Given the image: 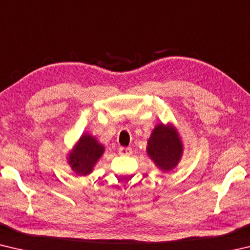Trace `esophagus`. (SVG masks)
<instances>
[{"mask_svg":"<svg viewBox=\"0 0 250 250\" xmlns=\"http://www.w3.org/2000/svg\"><path fill=\"white\" fill-rule=\"evenodd\" d=\"M119 153L122 155H128L131 153V147H125V146H120L119 149Z\"/></svg>","mask_w":250,"mask_h":250,"instance_id":"obj_1","label":"esophagus"}]
</instances>
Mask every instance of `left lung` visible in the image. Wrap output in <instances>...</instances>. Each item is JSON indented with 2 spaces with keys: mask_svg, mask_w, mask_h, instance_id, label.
Here are the masks:
<instances>
[{
  "mask_svg": "<svg viewBox=\"0 0 250 250\" xmlns=\"http://www.w3.org/2000/svg\"><path fill=\"white\" fill-rule=\"evenodd\" d=\"M146 151L161 170H172L182 155V143L175 129L159 125L152 132Z\"/></svg>",
  "mask_w": 250,
  "mask_h": 250,
  "instance_id": "1",
  "label": "left lung"
}]
</instances>
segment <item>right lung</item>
Segmentation results:
<instances>
[{"label": "right lung", "instance_id": "1", "mask_svg": "<svg viewBox=\"0 0 250 250\" xmlns=\"http://www.w3.org/2000/svg\"><path fill=\"white\" fill-rule=\"evenodd\" d=\"M103 153L104 146H100L94 137L83 134L73 153L69 154V164L77 174H89Z\"/></svg>", "mask_w": 250, "mask_h": 250}]
</instances>
